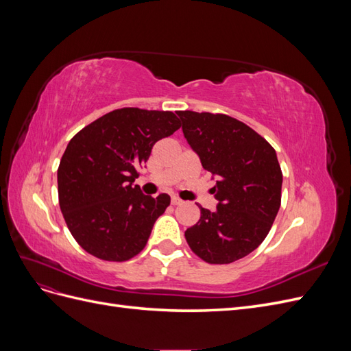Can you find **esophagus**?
Here are the masks:
<instances>
[{"mask_svg": "<svg viewBox=\"0 0 351 351\" xmlns=\"http://www.w3.org/2000/svg\"><path fill=\"white\" fill-rule=\"evenodd\" d=\"M182 202H183V200L180 199V197H177V196H173V197H171V205H174V206H176V205H180V204H182Z\"/></svg>", "mask_w": 351, "mask_h": 351, "instance_id": "1", "label": "esophagus"}]
</instances>
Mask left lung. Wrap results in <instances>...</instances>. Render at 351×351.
<instances>
[{
    "instance_id": "obj_1",
    "label": "left lung",
    "mask_w": 351,
    "mask_h": 351,
    "mask_svg": "<svg viewBox=\"0 0 351 351\" xmlns=\"http://www.w3.org/2000/svg\"><path fill=\"white\" fill-rule=\"evenodd\" d=\"M183 133L202 167L218 177L217 210L199 206L200 218L184 236L208 263L247 256L268 236L281 205L282 173L274 147L226 114L177 111Z\"/></svg>"
}]
</instances>
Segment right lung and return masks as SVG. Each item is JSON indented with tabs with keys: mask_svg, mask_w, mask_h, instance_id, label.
Masks as SVG:
<instances>
[{
	"mask_svg": "<svg viewBox=\"0 0 351 351\" xmlns=\"http://www.w3.org/2000/svg\"><path fill=\"white\" fill-rule=\"evenodd\" d=\"M171 111L120 108L99 117L69 142L58 167V202L66 224L82 249L95 258L124 262L141 253L167 193L146 196L137 168L152 146L180 129Z\"/></svg>",
	"mask_w": 351,
	"mask_h": 351,
	"instance_id": "obj_1",
	"label": "right lung"
}]
</instances>
